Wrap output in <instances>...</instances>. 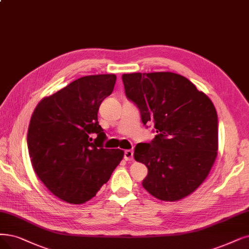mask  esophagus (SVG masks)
<instances>
[{
	"label": "esophagus",
	"instance_id": "1",
	"mask_svg": "<svg viewBox=\"0 0 249 249\" xmlns=\"http://www.w3.org/2000/svg\"><path fill=\"white\" fill-rule=\"evenodd\" d=\"M124 157V159H125L126 161H132L133 159H134V152H133V150H125Z\"/></svg>",
	"mask_w": 249,
	"mask_h": 249
}]
</instances>
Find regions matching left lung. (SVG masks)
Segmentation results:
<instances>
[{
  "label": "left lung",
  "instance_id": "1",
  "mask_svg": "<svg viewBox=\"0 0 249 249\" xmlns=\"http://www.w3.org/2000/svg\"><path fill=\"white\" fill-rule=\"evenodd\" d=\"M122 78L142 123L153 124L156 132L152 141L135 148V159L148 168L143 187L164 201L190 195L217 155V114L212 100L174 72L127 73Z\"/></svg>",
  "mask_w": 249,
  "mask_h": 249
}]
</instances>
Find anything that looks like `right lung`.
<instances>
[{"label":"right lung","instance_id":"add662e5","mask_svg":"<svg viewBox=\"0 0 249 249\" xmlns=\"http://www.w3.org/2000/svg\"><path fill=\"white\" fill-rule=\"evenodd\" d=\"M115 81V74L77 78L44 98L33 113L27 132L33 167L63 201L90 200L124 157L121 149L103 148L106 135L98 123L99 107L112 93Z\"/></svg>","mask_w":249,"mask_h":249}]
</instances>
